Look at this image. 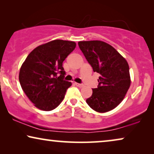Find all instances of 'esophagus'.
Listing matches in <instances>:
<instances>
[{"label": "esophagus", "instance_id": "obj_1", "mask_svg": "<svg viewBox=\"0 0 154 154\" xmlns=\"http://www.w3.org/2000/svg\"><path fill=\"white\" fill-rule=\"evenodd\" d=\"M75 85L79 88H83L84 87V85H83V84H80V83H75Z\"/></svg>", "mask_w": 154, "mask_h": 154}]
</instances>
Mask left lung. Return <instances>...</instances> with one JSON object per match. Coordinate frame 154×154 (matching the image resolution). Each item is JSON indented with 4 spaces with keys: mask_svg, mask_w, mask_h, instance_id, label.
I'll return each instance as SVG.
<instances>
[{
    "mask_svg": "<svg viewBox=\"0 0 154 154\" xmlns=\"http://www.w3.org/2000/svg\"><path fill=\"white\" fill-rule=\"evenodd\" d=\"M79 46L94 72L100 75L97 88L92 89V96L86 102L97 112H108L123 100L130 88L128 63L114 48L104 41H80Z\"/></svg>",
    "mask_w": 154,
    "mask_h": 154,
    "instance_id": "8db88e82",
    "label": "left lung"
}]
</instances>
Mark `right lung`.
<instances>
[{"instance_id": "add662e5", "label": "right lung", "mask_w": 154, "mask_h": 154, "mask_svg": "<svg viewBox=\"0 0 154 154\" xmlns=\"http://www.w3.org/2000/svg\"><path fill=\"white\" fill-rule=\"evenodd\" d=\"M75 46L73 41L54 40L35 48L23 62L19 74L21 87L36 108L52 111L64 100L71 83L63 80L62 63Z\"/></svg>"}]
</instances>
